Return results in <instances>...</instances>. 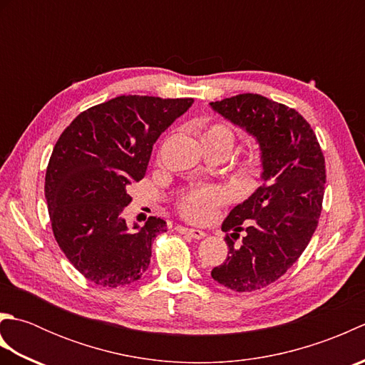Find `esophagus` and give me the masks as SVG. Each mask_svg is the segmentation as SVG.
<instances>
[{
	"mask_svg": "<svg viewBox=\"0 0 365 365\" xmlns=\"http://www.w3.org/2000/svg\"><path fill=\"white\" fill-rule=\"evenodd\" d=\"M175 229H177V232H180V234H185V235H188V237L195 238V240H200V238L205 237V232L199 230V229H188V227H183V226H177Z\"/></svg>",
	"mask_w": 365,
	"mask_h": 365,
	"instance_id": "esophagus-1",
	"label": "esophagus"
}]
</instances>
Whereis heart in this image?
I'll return each mask as SVG.
<instances>
[{"mask_svg":"<svg viewBox=\"0 0 365 365\" xmlns=\"http://www.w3.org/2000/svg\"><path fill=\"white\" fill-rule=\"evenodd\" d=\"M202 141H224L232 147L234 133L221 123H215L205 130ZM230 197L232 192L226 187L195 188L180 197L177 208L185 220L191 222H205L212 218L221 205L229 202Z\"/></svg>","mask_w":365,"mask_h":365,"instance_id":"1","label":"heart"}]
</instances>
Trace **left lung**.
<instances>
[{"instance_id": "obj_1", "label": "left lung", "mask_w": 365, "mask_h": 365, "mask_svg": "<svg viewBox=\"0 0 365 365\" xmlns=\"http://www.w3.org/2000/svg\"><path fill=\"white\" fill-rule=\"evenodd\" d=\"M210 106L255 138L263 169L262 187L222 222L229 252L212 277L234 292L260 290L287 273L319 226L324 157L312 127L293 108L259 94Z\"/></svg>"}]
</instances>
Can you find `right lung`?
<instances>
[{
  "label": "right lung",
  "instance_id": "right-lung-1",
  "mask_svg": "<svg viewBox=\"0 0 365 365\" xmlns=\"http://www.w3.org/2000/svg\"><path fill=\"white\" fill-rule=\"evenodd\" d=\"M192 98L120 96L76 115L46 166L45 199L54 238L68 262L97 285L138 281L166 221L127 226V188L145 175L152 147Z\"/></svg>",
  "mask_w": 365,
  "mask_h": 365
}]
</instances>
